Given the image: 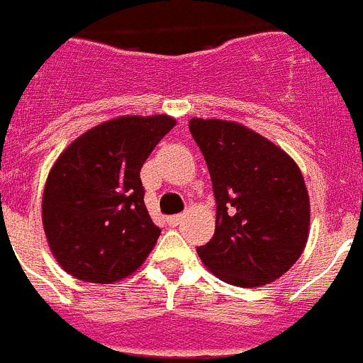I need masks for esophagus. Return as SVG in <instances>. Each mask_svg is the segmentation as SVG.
<instances>
[{"label":"esophagus","mask_w":363,"mask_h":363,"mask_svg":"<svg viewBox=\"0 0 363 363\" xmlns=\"http://www.w3.org/2000/svg\"><path fill=\"white\" fill-rule=\"evenodd\" d=\"M182 219H184V214H177V216H169L166 221H167V225H169V227H177L179 223H182Z\"/></svg>","instance_id":"1"}]
</instances>
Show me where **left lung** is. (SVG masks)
<instances>
[{
	"mask_svg": "<svg viewBox=\"0 0 363 363\" xmlns=\"http://www.w3.org/2000/svg\"><path fill=\"white\" fill-rule=\"evenodd\" d=\"M190 133L216 196V230L197 247L201 262L227 284H269L308 242L310 197L299 166L238 121L191 118Z\"/></svg>",
	"mask_w": 363,
	"mask_h": 363,
	"instance_id": "8db88e82",
	"label": "left lung"
}]
</instances>
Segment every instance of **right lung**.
I'll list each match as a JSON object with an SVG mask.
<instances>
[{
  "mask_svg": "<svg viewBox=\"0 0 363 363\" xmlns=\"http://www.w3.org/2000/svg\"><path fill=\"white\" fill-rule=\"evenodd\" d=\"M175 118L120 116L75 138L51 167L42 223L55 260L83 282L133 275L160 236L144 203L140 169Z\"/></svg>",
  "mask_w": 363,
  "mask_h": 363,
  "instance_id": "obj_1",
  "label": "right lung"
}]
</instances>
